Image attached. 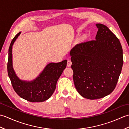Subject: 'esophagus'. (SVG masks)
<instances>
[{
    "instance_id": "obj_1",
    "label": "esophagus",
    "mask_w": 129,
    "mask_h": 129,
    "mask_svg": "<svg viewBox=\"0 0 129 129\" xmlns=\"http://www.w3.org/2000/svg\"><path fill=\"white\" fill-rule=\"evenodd\" d=\"M72 64V62L71 61V60H68V61H67V67H71V65Z\"/></svg>"
}]
</instances>
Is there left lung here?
<instances>
[{"instance_id": "left-lung-1", "label": "left lung", "mask_w": 129, "mask_h": 129, "mask_svg": "<svg viewBox=\"0 0 129 129\" xmlns=\"http://www.w3.org/2000/svg\"><path fill=\"white\" fill-rule=\"evenodd\" d=\"M95 40L76 44L70 51L73 80L82 96L90 100L113 92L123 65L119 40L106 26L96 24Z\"/></svg>"}]
</instances>
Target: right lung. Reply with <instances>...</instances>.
I'll list each match as a JSON object with an SVG mask.
<instances>
[{
  "instance_id": "obj_1",
  "label": "right lung",
  "mask_w": 129,
  "mask_h": 129,
  "mask_svg": "<svg viewBox=\"0 0 129 129\" xmlns=\"http://www.w3.org/2000/svg\"><path fill=\"white\" fill-rule=\"evenodd\" d=\"M20 34L21 32H19L15 35L9 46L7 65L8 76L14 90L19 96L30 102H43L53 95L57 80L67 67V60L49 63L42 72L31 81L21 80L14 70L12 55L13 45Z\"/></svg>"
}]
</instances>
